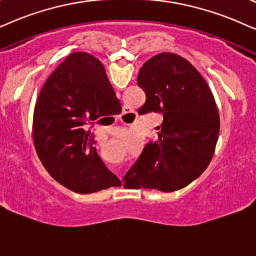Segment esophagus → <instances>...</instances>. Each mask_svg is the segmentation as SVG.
<instances>
[{"mask_svg":"<svg viewBox=\"0 0 256 256\" xmlns=\"http://www.w3.org/2000/svg\"><path fill=\"white\" fill-rule=\"evenodd\" d=\"M124 112H125V114H126V112H128V111H126V110H124Z\"/></svg>","mask_w":256,"mask_h":256,"instance_id":"34e87169","label":"esophagus"}]
</instances>
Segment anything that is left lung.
<instances>
[{
  "label": "left lung",
  "mask_w": 256,
  "mask_h": 256,
  "mask_svg": "<svg viewBox=\"0 0 256 256\" xmlns=\"http://www.w3.org/2000/svg\"><path fill=\"white\" fill-rule=\"evenodd\" d=\"M146 100L138 112H160L158 139L150 142L124 176L125 186L173 192L210 165L220 131L208 84L188 60L172 52L153 56L138 72Z\"/></svg>",
  "instance_id": "left-lung-1"
}]
</instances>
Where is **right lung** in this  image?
<instances>
[{
    "mask_svg": "<svg viewBox=\"0 0 256 256\" xmlns=\"http://www.w3.org/2000/svg\"><path fill=\"white\" fill-rule=\"evenodd\" d=\"M119 106L103 64L92 54H71L50 74L34 110L32 137L40 162L56 182L83 194L120 185L86 130Z\"/></svg>",
    "mask_w": 256,
    "mask_h": 256,
    "instance_id": "right-lung-1",
    "label": "right lung"
}]
</instances>
